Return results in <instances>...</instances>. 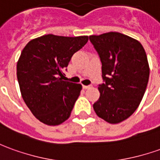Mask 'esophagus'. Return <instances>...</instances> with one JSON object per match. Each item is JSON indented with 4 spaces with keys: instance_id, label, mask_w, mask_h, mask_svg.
<instances>
[{
    "instance_id": "obj_1",
    "label": "esophagus",
    "mask_w": 160,
    "mask_h": 160,
    "mask_svg": "<svg viewBox=\"0 0 160 160\" xmlns=\"http://www.w3.org/2000/svg\"><path fill=\"white\" fill-rule=\"evenodd\" d=\"M82 87H83L84 89H88V88H91V86H85V85H83Z\"/></svg>"
}]
</instances>
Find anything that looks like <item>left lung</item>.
Listing matches in <instances>:
<instances>
[{"instance_id": "obj_1", "label": "left lung", "mask_w": 160, "mask_h": 160, "mask_svg": "<svg viewBox=\"0 0 160 160\" xmlns=\"http://www.w3.org/2000/svg\"><path fill=\"white\" fill-rule=\"evenodd\" d=\"M102 63L99 99L93 109L99 118L118 124L129 118L142 100L150 68L140 42L126 34L109 32L90 35Z\"/></svg>"}]
</instances>
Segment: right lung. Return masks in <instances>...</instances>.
Listing matches in <instances>:
<instances>
[{"mask_svg": "<svg viewBox=\"0 0 160 160\" xmlns=\"http://www.w3.org/2000/svg\"><path fill=\"white\" fill-rule=\"evenodd\" d=\"M88 36L46 34L25 46L17 62L23 100L33 116L48 126H58L71 114L82 86L65 81L69 61L87 44Z\"/></svg>", "mask_w": 160, "mask_h": 160, "instance_id": "right-lung-1", "label": "right lung"}]
</instances>
